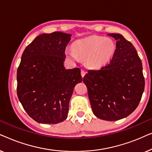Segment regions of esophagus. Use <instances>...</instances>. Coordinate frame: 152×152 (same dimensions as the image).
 <instances>
[{
  "instance_id": "1",
  "label": "esophagus",
  "mask_w": 152,
  "mask_h": 152,
  "mask_svg": "<svg viewBox=\"0 0 152 152\" xmlns=\"http://www.w3.org/2000/svg\"><path fill=\"white\" fill-rule=\"evenodd\" d=\"M85 74H86V72H85L84 70H82V69L81 70V75H82V77H84V75H85Z\"/></svg>"
}]
</instances>
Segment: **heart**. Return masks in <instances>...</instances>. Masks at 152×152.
Listing matches in <instances>:
<instances>
[{
  "label": "heart",
  "instance_id": "obj_1",
  "mask_svg": "<svg viewBox=\"0 0 152 152\" xmlns=\"http://www.w3.org/2000/svg\"><path fill=\"white\" fill-rule=\"evenodd\" d=\"M72 49L73 50H66L68 57L76 60L78 56L86 59L90 67L98 68L111 58L115 50V44L110 39L93 36L75 42Z\"/></svg>",
  "mask_w": 152,
  "mask_h": 152
}]
</instances>
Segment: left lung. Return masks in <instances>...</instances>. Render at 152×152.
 Wrapping results in <instances>:
<instances>
[{"label":"left lung","instance_id":"1","mask_svg":"<svg viewBox=\"0 0 152 152\" xmlns=\"http://www.w3.org/2000/svg\"><path fill=\"white\" fill-rule=\"evenodd\" d=\"M116 40L112 59L99 70H89L83 77L94 115L115 121L136 109L145 89L142 65L132 43L120 34H109Z\"/></svg>","mask_w":152,"mask_h":152}]
</instances>
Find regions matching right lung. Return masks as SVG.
I'll list each match as a JSON object with an SVG mask.
<instances>
[{"label":"right lung","instance_id":"right-lung-1","mask_svg":"<svg viewBox=\"0 0 152 152\" xmlns=\"http://www.w3.org/2000/svg\"><path fill=\"white\" fill-rule=\"evenodd\" d=\"M70 37L60 32L42 34L21 56L16 75L17 95L25 111L39 123L65 120L74 87L82 81L80 68L64 66Z\"/></svg>","mask_w":152,"mask_h":152}]
</instances>
